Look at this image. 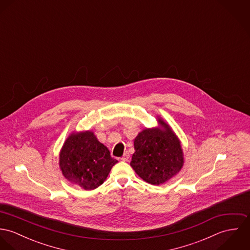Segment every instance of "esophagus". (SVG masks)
I'll return each mask as SVG.
<instances>
[{"label": "esophagus", "mask_w": 250, "mask_h": 250, "mask_svg": "<svg viewBox=\"0 0 250 250\" xmlns=\"http://www.w3.org/2000/svg\"><path fill=\"white\" fill-rule=\"evenodd\" d=\"M129 159H130V154H129L128 152H125L124 155H123V157L121 158V160H122L123 162H127V161H129Z\"/></svg>", "instance_id": "esophagus-1"}]
</instances>
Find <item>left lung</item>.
Instances as JSON below:
<instances>
[{
    "label": "left lung",
    "instance_id": "obj_1",
    "mask_svg": "<svg viewBox=\"0 0 250 250\" xmlns=\"http://www.w3.org/2000/svg\"><path fill=\"white\" fill-rule=\"evenodd\" d=\"M158 126L145 128L134 140L130 166L145 182L159 186L173 178L184 166V153L177 135L162 117Z\"/></svg>",
    "mask_w": 250,
    "mask_h": 250
}]
</instances>
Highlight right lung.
<instances>
[{"label":"right lung","instance_id":"1","mask_svg":"<svg viewBox=\"0 0 250 250\" xmlns=\"http://www.w3.org/2000/svg\"><path fill=\"white\" fill-rule=\"evenodd\" d=\"M117 161L100 143L92 131L72 132L60 152L59 166L62 175L72 184L92 190L107 179Z\"/></svg>","mask_w":250,"mask_h":250}]
</instances>
